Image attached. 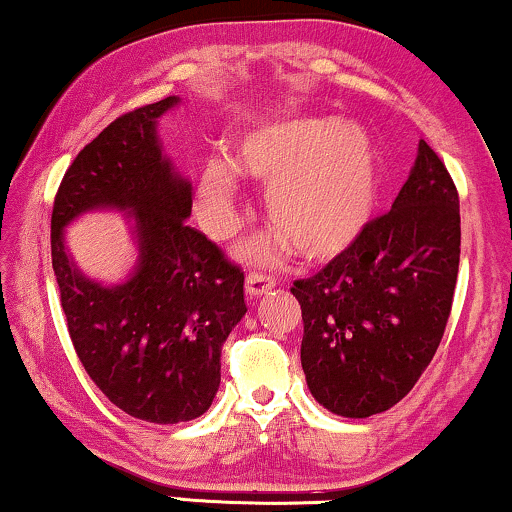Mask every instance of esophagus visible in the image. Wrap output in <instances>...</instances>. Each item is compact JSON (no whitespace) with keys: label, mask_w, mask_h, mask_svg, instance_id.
Wrapping results in <instances>:
<instances>
[{"label":"esophagus","mask_w":512,"mask_h":512,"mask_svg":"<svg viewBox=\"0 0 512 512\" xmlns=\"http://www.w3.org/2000/svg\"><path fill=\"white\" fill-rule=\"evenodd\" d=\"M272 286H275V279L270 275H265V272H249L247 277V293L251 298L256 296H263L265 291H270Z\"/></svg>","instance_id":"1"}]
</instances>
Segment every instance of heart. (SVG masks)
<instances>
[{"mask_svg":"<svg viewBox=\"0 0 512 512\" xmlns=\"http://www.w3.org/2000/svg\"><path fill=\"white\" fill-rule=\"evenodd\" d=\"M240 174L270 184L265 214L279 233L249 254L272 258L286 242L307 261L342 254L373 214L377 198L375 149L359 125L335 118H291L244 135L233 163L207 158L200 167L198 198L209 233H235Z\"/></svg>","mask_w":512,"mask_h":512,"instance_id":"obj_1","label":"heart"}]
</instances>
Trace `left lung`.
Listing matches in <instances>:
<instances>
[{
	"label": "left lung",
	"mask_w": 512,
	"mask_h": 512,
	"mask_svg": "<svg viewBox=\"0 0 512 512\" xmlns=\"http://www.w3.org/2000/svg\"><path fill=\"white\" fill-rule=\"evenodd\" d=\"M459 247L457 186L422 139L391 212L324 270L293 282L305 326L300 363L326 410L363 419L408 396L450 319Z\"/></svg>",
	"instance_id": "1"
}]
</instances>
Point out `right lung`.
Segmentation results:
<instances>
[{
	"mask_svg": "<svg viewBox=\"0 0 512 512\" xmlns=\"http://www.w3.org/2000/svg\"><path fill=\"white\" fill-rule=\"evenodd\" d=\"M179 97L118 116L83 146L62 177L51 256L76 356L104 396L130 417L179 424L209 410L221 347L244 317V272L186 223L191 181L163 153L158 118ZM93 208L133 219L136 270L104 287L66 254L64 228Z\"/></svg>",
	"mask_w": 512,
	"mask_h": 512,
	"instance_id": "obj_1",
	"label": "right lung"
}]
</instances>
